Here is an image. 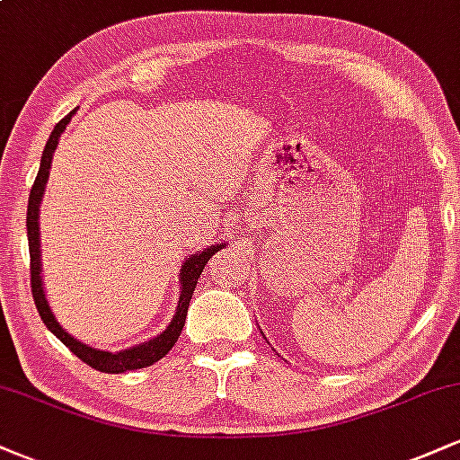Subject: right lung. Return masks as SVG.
<instances>
[{"instance_id":"right-lung-1","label":"right lung","mask_w":460,"mask_h":460,"mask_svg":"<svg viewBox=\"0 0 460 460\" xmlns=\"http://www.w3.org/2000/svg\"><path fill=\"white\" fill-rule=\"evenodd\" d=\"M75 114L68 112L60 123L56 125L54 131H51L49 140H47L43 157H40V168L39 175H36L34 186H31L30 192V200H28V242H30V272H31V296H34V305L39 309L40 320L45 322V326L49 329L58 340L65 344L73 355H77L82 358L86 366H91L99 372H108V374H120L128 372V369H140L146 366H153L155 361H160L162 357L168 355L172 346L177 344L179 335H181L183 324H186V315H188V305L190 298H192L194 288H197V281L203 272V268L208 266V261L212 260V255L220 251V248L226 244H212L208 246L205 251H197L194 255H188L186 261L181 263V270H179V283H181V296H179L175 315L172 320L168 322V326L164 329L160 335L151 337L149 341H142V344H136L131 348H125V350L119 352H108V350H99V348H93L84 341L75 340L73 335L62 329L60 322L56 320L54 311H51L49 303H47L45 296V288H43V277H40V200H43L45 194V186L47 179H49V168H51V160H54V153L58 146V140H60L62 131L66 129V125L71 123V116Z\"/></svg>"}]
</instances>
